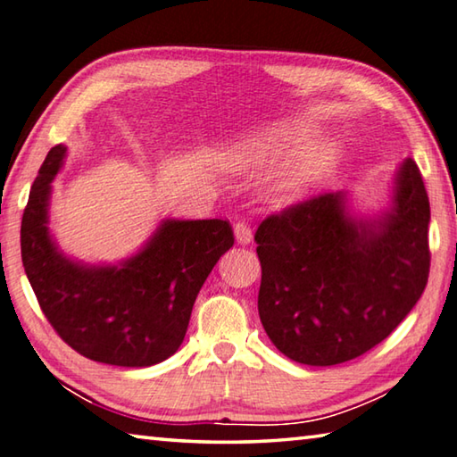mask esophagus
Here are the masks:
<instances>
[{
    "label": "esophagus",
    "mask_w": 457,
    "mask_h": 457,
    "mask_svg": "<svg viewBox=\"0 0 457 457\" xmlns=\"http://www.w3.org/2000/svg\"><path fill=\"white\" fill-rule=\"evenodd\" d=\"M234 236H236V239H237V244H242V245H245V244H250L252 242V228L247 226L245 221H237L236 226H234Z\"/></svg>",
    "instance_id": "34e87169"
}]
</instances>
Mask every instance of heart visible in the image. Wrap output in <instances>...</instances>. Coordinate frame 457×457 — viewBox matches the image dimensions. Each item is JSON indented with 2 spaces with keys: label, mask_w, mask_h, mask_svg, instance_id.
<instances>
[{
  "label": "heart",
  "mask_w": 457,
  "mask_h": 457,
  "mask_svg": "<svg viewBox=\"0 0 457 457\" xmlns=\"http://www.w3.org/2000/svg\"><path fill=\"white\" fill-rule=\"evenodd\" d=\"M318 136L320 128L308 120L281 121L242 142L231 144L223 154V163L231 171L253 173L271 168L281 157L292 154L270 181L273 200L292 204L326 179L342 157L336 142L315 139Z\"/></svg>",
  "instance_id": "1"
}]
</instances>
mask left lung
<instances>
[{"mask_svg": "<svg viewBox=\"0 0 457 457\" xmlns=\"http://www.w3.org/2000/svg\"><path fill=\"white\" fill-rule=\"evenodd\" d=\"M392 207L353 218L329 192L270 215L255 231L260 320L271 344L305 366H336L392 334L429 276V200L416 162L395 173Z\"/></svg>", "mask_w": 457, "mask_h": 457, "instance_id": "1", "label": "left lung"}]
</instances>
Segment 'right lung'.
I'll return each instance as SVG.
<instances>
[{"mask_svg": "<svg viewBox=\"0 0 457 457\" xmlns=\"http://www.w3.org/2000/svg\"><path fill=\"white\" fill-rule=\"evenodd\" d=\"M65 145L49 149L21 218V262L41 312L65 344L99 363L147 368L178 352L204 281L234 245L223 220H163L118 265L63 255L49 234L52 181Z\"/></svg>", "mask_w": 457, "mask_h": 457, "instance_id": "add662e5", "label": "right lung"}]
</instances>
